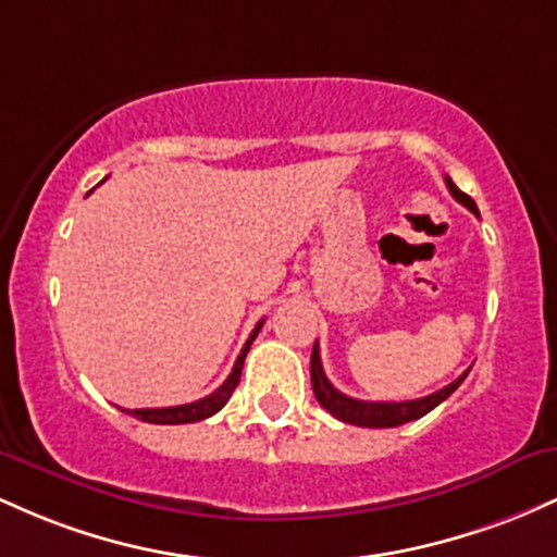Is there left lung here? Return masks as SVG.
Instances as JSON below:
<instances>
[{"label":"left lung","instance_id":"1","mask_svg":"<svg viewBox=\"0 0 557 557\" xmlns=\"http://www.w3.org/2000/svg\"><path fill=\"white\" fill-rule=\"evenodd\" d=\"M445 184H447L449 195L458 199L460 205H466L473 215H479L476 202H473L466 191H460L458 186L453 184V178L445 176ZM468 371H471V368H468ZM468 371L460 373L453 384L442 386L440 392H434V395H429V397L405 399V403H366V399H355V397L342 395V392L326 379V373H323V366H321V349H318V342H315V347H312V355H310V381H312V392H315L318 403H321L331 416L339 418V421L352 423V426H366V429H392V426H403V423H408V421H418V418L431 413L436 405L445 403V399L453 395L460 384H463Z\"/></svg>","mask_w":557,"mask_h":557}]
</instances>
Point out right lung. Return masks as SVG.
<instances>
[{
    "mask_svg": "<svg viewBox=\"0 0 557 557\" xmlns=\"http://www.w3.org/2000/svg\"><path fill=\"white\" fill-rule=\"evenodd\" d=\"M260 329H262V321L252 329V334H249L245 347H242L239 358H236V362H234V371L228 373V379L223 381V384L218 386L212 395L197 399V403H189V405H176V408H141V410H126V413L139 418V421H144V423H162V426H173V423H195V421H205V418L215 416L218 410L228 403V397L234 395L236 384H239V376H242V366H245V358L249 352V345H252Z\"/></svg>",
    "mask_w": 557,
    "mask_h": 557,
    "instance_id": "right-lung-1",
    "label": "right lung"
}]
</instances>
